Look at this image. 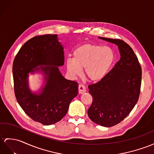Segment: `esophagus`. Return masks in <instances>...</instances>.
<instances>
[{
    "instance_id": "1",
    "label": "esophagus",
    "mask_w": 154,
    "mask_h": 154,
    "mask_svg": "<svg viewBox=\"0 0 154 154\" xmlns=\"http://www.w3.org/2000/svg\"><path fill=\"white\" fill-rule=\"evenodd\" d=\"M86 91V89L84 85L83 84H80L78 86V92H79L80 94H82V93H84Z\"/></svg>"
}]
</instances>
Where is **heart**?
Segmentation results:
<instances>
[{
    "instance_id": "heart-1",
    "label": "heart",
    "mask_w": 154,
    "mask_h": 154,
    "mask_svg": "<svg viewBox=\"0 0 154 154\" xmlns=\"http://www.w3.org/2000/svg\"><path fill=\"white\" fill-rule=\"evenodd\" d=\"M72 59H67L66 67L72 77L80 76L84 69L85 76L92 82L102 80L109 72L114 62L113 50L108 46L85 44L78 47Z\"/></svg>"
}]
</instances>
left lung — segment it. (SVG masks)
<instances>
[{"label":"left lung","instance_id":"1","mask_svg":"<svg viewBox=\"0 0 154 154\" xmlns=\"http://www.w3.org/2000/svg\"><path fill=\"white\" fill-rule=\"evenodd\" d=\"M118 46L120 59L102 80L89 85L93 103L88 110L89 118L109 127L123 120L139 97L142 69L133 49L124 41L99 37Z\"/></svg>","mask_w":154,"mask_h":154}]
</instances>
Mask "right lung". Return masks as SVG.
Wrapping results in <instances>:
<instances>
[{
	"label": "right lung",
	"mask_w": 154,
	"mask_h": 154,
	"mask_svg": "<svg viewBox=\"0 0 154 154\" xmlns=\"http://www.w3.org/2000/svg\"><path fill=\"white\" fill-rule=\"evenodd\" d=\"M64 62L63 46L57 35L33 37L15 57L12 70L15 95L22 109L34 121L45 125L57 123L65 116L71 100L77 96V82L65 79L59 70V66ZM38 72L44 74L45 85L39 92L34 93L29 89L28 74Z\"/></svg>",
	"instance_id": "add662e5"
}]
</instances>
